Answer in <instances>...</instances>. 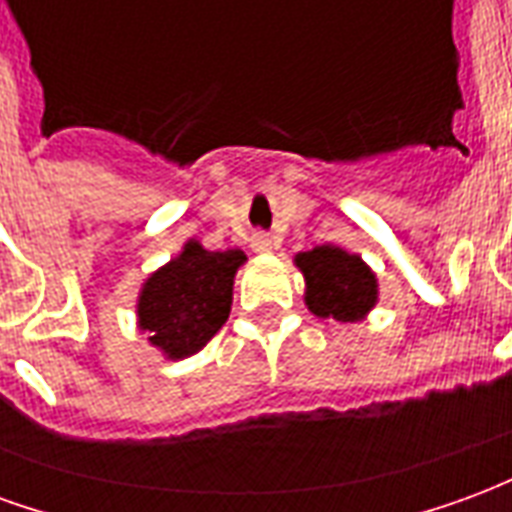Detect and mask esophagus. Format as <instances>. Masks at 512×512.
I'll use <instances>...</instances> for the list:
<instances>
[{
    "instance_id": "34e87169",
    "label": "esophagus",
    "mask_w": 512,
    "mask_h": 512,
    "mask_svg": "<svg viewBox=\"0 0 512 512\" xmlns=\"http://www.w3.org/2000/svg\"><path fill=\"white\" fill-rule=\"evenodd\" d=\"M274 246H277V241H274V238H268V235H255V238H252V249H255L257 255H268V252H274Z\"/></svg>"
}]
</instances>
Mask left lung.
Listing matches in <instances>:
<instances>
[{
	"label": "left lung",
	"instance_id": "1",
	"mask_svg": "<svg viewBox=\"0 0 512 512\" xmlns=\"http://www.w3.org/2000/svg\"><path fill=\"white\" fill-rule=\"evenodd\" d=\"M293 266L304 277V304L318 318L365 321L378 304L376 271L343 246L321 244L310 252H299Z\"/></svg>",
	"mask_w": 512,
	"mask_h": 512
}]
</instances>
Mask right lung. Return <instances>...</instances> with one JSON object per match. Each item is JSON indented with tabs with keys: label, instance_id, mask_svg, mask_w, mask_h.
I'll return each instance as SVG.
<instances>
[{
	"label": "right lung",
	"instance_id": "obj_1",
	"mask_svg": "<svg viewBox=\"0 0 512 512\" xmlns=\"http://www.w3.org/2000/svg\"><path fill=\"white\" fill-rule=\"evenodd\" d=\"M241 249L211 252L189 238L178 255L156 268L136 296V326L164 359H186L202 351L230 315Z\"/></svg>",
	"mask_w": 512,
	"mask_h": 512
}]
</instances>
